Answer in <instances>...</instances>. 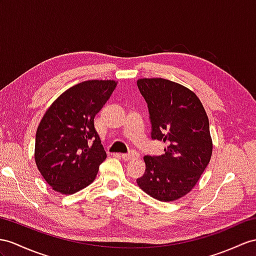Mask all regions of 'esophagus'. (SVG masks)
<instances>
[{
    "mask_svg": "<svg viewBox=\"0 0 256 256\" xmlns=\"http://www.w3.org/2000/svg\"><path fill=\"white\" fill-rule=\"evenodd\" d=\"M136 158H139V153H136L134 151H132L129 153H126V154H122V158L124 160H134Z\"/></svg>",
    "mask_w": 256,
    "mask_h": 256,
    "instance_id": "esophagus-1",
    "label": "esophagus"
}]
</instances>
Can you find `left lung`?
Masks as SVG:
<instances>
[{
	"mask_svg": "<svg viewBox=\"0 0 256 256\" xmlns=\"http://www.w3.org/2000/svg\"><path fill=\"white\" fill-rule=\"evenodd\" d=\"M136 84L148 103L152 139L166 143L165 154L143 158L146 172L136 184L158 201H176L194 188L210 160L206 112L196 93L180 84L141 78Z\"/></svg>",
	"mask_w": 256,
	"mask_h": 256,
	"instance_id": "8db88e82",
	"label": "left lung"
}]
</instances>
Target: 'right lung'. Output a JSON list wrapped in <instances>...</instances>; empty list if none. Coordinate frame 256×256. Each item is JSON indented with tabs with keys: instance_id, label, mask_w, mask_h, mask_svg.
Returning <instances> with one entry per match:
<instances>
[{
	"instance_id": "add662e5",
	"label": "right lung",
	"mask_w": 256,
	"mask_h": 256,
	"mask_svg": "<svg viewBox=\"0 0 256 256\" xmlns=\"http://www.w3.org/2000/svg\"><path fill=\"white\" fill-rule=\"evenodd\" d=\"M117 86L88 80L70 86L50 105L36 134L34 162L42 177L62 194H74L94 182L106 158L94 117Z\"/></svg>"
}]
</instances>
